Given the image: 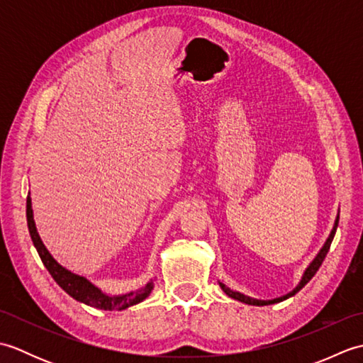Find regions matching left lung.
I'll return each instance as SVG.
<instances>
[{"label": "left lung", "instance_id": "left-lung-1", "mask_svg": "<svg viewBox=\"0 0 363 363\" xmlns=\"http://www.w3.org/2000/svg\"><path fill=\"white\" fill-rule=\"evenodd\" d=\"M337 226H338V218H337V221H335V226H334V229H333V233H330V235H329V238H328V242L325 243V246H323V250L320 251L318 256L315 257V260L312 262L311 267L306 269V273H304V276H303V279H301V282H299L298 287H296L295 290H293V291H290L289 295L281 296V298H276V299H269V301H260V299H254V298H250V296H245V295H242V293H238V291L229 290V289H228V287H225V285H223V284H220V287L223 289V291H225L228 296L234 298V299H238V301H242V303H246V304H252V306H268V304L281 303V301L287 299V298H290V296H293V295H296V293H298L301 289H303L307 282H309V281L312 279V277L315 276V273L318 272V268L321 267L323 260H325L326 254H328V251H329V248H330V243H333V238H334V235H335V229H337Z\"/></svg>", "mask_w": 363, "mask_h": 363}]
</instances>
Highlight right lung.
Masks as SVG:
<instances>
[{
    "instance_id": "add662e5",
    "label": "right lung",
    "mask_w": 363,
    "mask_h": 363,
    "mask_svg": "<svg viewBox=\"0 0 363 363\" xmlns=\"http://www.w3.org/2000/svg\"><path fill=\"white\" fill-rule=\"evenodd\" d=\"M26 220H28V229H29L30 238H33V243L35 246L38 256H40L43 262L45 268L48 269L50 274L52 276V279L59 284V287L64 289L68 295L74 298L76 301H81L84 304L95 307V309H101V311H115V309L121 311V309H126L129 306L140 303V301H143L151 293L152 282L146 285L145 289L138 290L137 293H129V295H123V296L104 295V293H101V290H98L95 285H91L87 279H84L81 276H76L68 272V269L60 267L57 262L51 257V254L46 251L40 237L37 234L29 196L26 198Z\"/></svg>"
}]
</instances>
